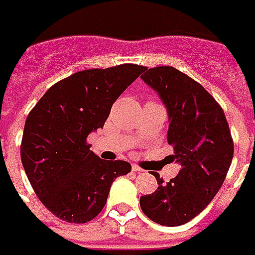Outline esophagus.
<instances>
[{
    "label": "esophagus",
    "mask_w": 255,
    "mask_h": 255,
    "mask_svg": "<svg viewBox=\"0 0 255 255\" xmlns=\"http://www.w3.org/2000/svg\"><path fill=\"white\" fill-rule=\"evenodd\" d=\"M131 171H134V173H141L142 169H141V167H140V166L133 165V166H131Z\"/></svg>",
    "instance_id": "obj_1"
}]
</instances>
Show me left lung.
I'll list each match as a JSON object with an SVG mask.
<instances>
[{
  "mask_svg": "<svg viewBox=\"0 0 255 255\" xmlns=\"http://www.w3.org/2000/svg\"><path fill=\"white\" fill-rule=\"evenodd\" d=\"M142 81L159 93L169 113L167 142L181 169L158 189L140 198L153 223L178 227L195 218L221 188L234 158L228 121L216 99L195 79L170 66L145 68Z\"/></svg>",
  "mask_w": 255,
  "mask_h": 255,
  "instance_id": "obj_1",
  "label": "left lung"
}]
</instances>
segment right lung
Instances as JSON below:
<instances>
[{
    "label": "right lung",
    "mask_w": 255,
    "mask_h": 255,
    "mask_svg": "<svg viewBox=\"0 0 255 255\" xmlns=\"http://www.w3.org/2000/svg\"><path fill=\"white\" fill-rule=\"evenodd\" d=\"M145 67L90 68L52 85L24 124L20 158L38 199L63 221L85 224L107 203L114 180L131 170L126 160L90 151L88 136L103 128L111 107Z\"/></svg>",
    "instance_id": "right-lung-1"
}]
</instances>
